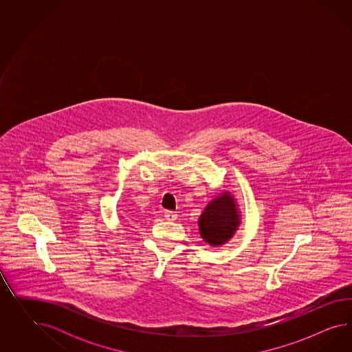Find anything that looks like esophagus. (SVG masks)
<instances>
[{
  "instance_id": "34e87169",
  "label": "esophagus",
  "mask_w": 352,
  "mask_h": 352,
  "mask_svg": "<svg viewBox=\"0 0 352 352\" xmlns=\"http://www.w3.org/2000/svg\"><path fill=\"white\" fill-rule=\"evenodd\" d=\"M177 213L175 212H170V210H166L165 212V218L168 219V221H175L177 219Z\"/></svg>"
}]
</instances>
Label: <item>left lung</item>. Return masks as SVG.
Listing matches in <instances>:
<instances>
[{
  "label": "left lung",
  "mask_w": 352,
  "mask_h": 352,
  "mask_svg": "<svg viewBox=\"0 0 352 352\" xmlns=\"http://www.w3.org/2000/svg\"><path fill=\"white\" fill-rule=\"evenodd\" d=\"M240 224L237 205L230 192L224 191L206 205L199 218V230L204 241L210 245L226 244Z\"/></svg>",
  "instance_id": "8db88e82"
}]
</instances>
